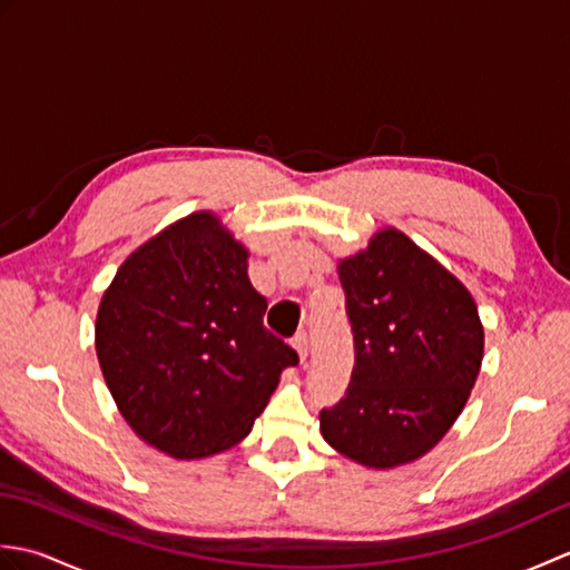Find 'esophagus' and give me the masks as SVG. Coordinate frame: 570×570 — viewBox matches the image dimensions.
Masks as SVG:
<instances>
[{"mask_svg": "<svg viewBox=\"0 0 570 570\" xmlns=\"http://www.w3.org/2000/svg\"><path fill=\"white\" fill-rule=\"evenodd\" d=\"M292 345H294V350L298 353V360L306 362V357H308V337H306V333H298L294 341H292Z\"/></svg>", "mask_w": 570, "mask_h": 570, "instance_id": "esophagus-1", "label": "esophagus"}]
</instances>
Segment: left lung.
Masks as SVG:
<instances>
[{
  "mask_svg": "<svg viewBox=\"0 0 570 570\" xmlns=\"http://www.w3.org/2000/svg\"><path fill=\"white\" fill-rule=\"evenodd\" d=\"M355 367L341 404L321 411L325 443L372 470L409 465L465 409L485 355L468 286L392 225L337 259Z\"/></svg>",
  "mask_w": 570,
  "mask_h": 570,
  "instance_id": "obj_1",
  "label": "left lung"
}]
</instances>
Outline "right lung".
Wrapping results in <instances>:
<instances>
[{
  "label": "right lung",
  "instance_id": "obj_1",
  "mask_svg": "<svg viewBox=\"0 0 570 570\" xmlns=\"http://www.w3.org/2000/svg\"><path fill=\"white\" fill-rule=\"evenodd\" d=\"M249 249L213 210L149 237L119 264L95 318V353L119 414L176 460L245 441L298 355L264 328Z\"/></svg>",
  "mask_w": 570,
  "mask_h": 570
}]
</instances>
